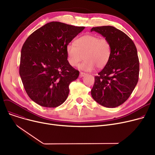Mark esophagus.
<instances>
[{
  "mask_svg": "<svg viewBox=\"0 0 155 155\" xmlns=\"http://www.w3.org/2000/svg\"><path fill=\"white\" fill-rule=\"evenodd\" d=\"M85 75H87V73H85L84 72H80V77H84Z\"/></svg>",
  "mask_w": 155,
  "mask_h": 155,
  "instance_id": "34e87169",
  "label": "esophagus"
}]
</instances>
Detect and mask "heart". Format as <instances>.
Listing matches in <instances>:
<instances>
[{"label": "heart", "mask_w": 155, "mask_h": 155, "mask_svg": "<svg viewBox=\"0 0 155 155\" xmlns=\"http://www.w3.org/2000/svg\"><path fill=\"white\" fill-rule=\"evenodd\" d=\"M111 53L109 41L95 35H87L80 37L75 40V45L70 43L66 47L67 60L71 66H77L84 56L85 61L78 67L87 71L92 70L95 67L101 69L106 66Z\"/></svg>", "instance_id": "1"}]
</instances>
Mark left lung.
I'll return each instance as SVG.
<instances>
[{"mask_svg": "<svg viewBox=\"0 0 155 155\" xmlns=\"http://www.w3.org/2000/svg\"><path fill=\"white\" fill-rule=\"evenodd\" d=\"M111 45L110 58L91 90L93 99L102 106L114 108L123 104L132 94L139 78L140 62L136 47L127 35L110 26L92 28Z\"/></svg>", "mask_w": 155, "mask_h": 155, "instance_id": "obj_1", "label": "left lung"}]
</instances>
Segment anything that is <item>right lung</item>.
<instances>
[{"mask_svg": "<svg viewBox=\"0 0 155 155\" xmlns=\"http://www.w3.org/2000/svg\"><path fill=\"white\" fill-rule=\"evenodd\" d=\"M84 29L51 22L26 40L21 53L19 75L32 101L43 107H56L66 101L69 85L79 75L67 60L66 47Z\"/></svg>", "mask_w": 155, "mask_h": 155, "instance_id": "right-lung-1", "label": "right lung"}]
</instances>
